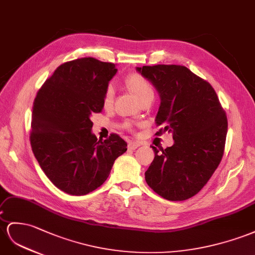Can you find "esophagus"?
I'll return each mask as SVG.
<instances>
[{"instance_id":"esophagus-1","label":"esophagus","mask_w":255,"mask_h":255,"mask_svg":"<svg viewBox=\"0 0 255 255\" xmlns=\"http://www.w3.org/2000/svg\"><path fill=\"white\" fill-rule=\"evenodd\" d=\"M141 145L140 142H129L128 143V148L129 149H135Z\"/></svg>"}]
</instances>
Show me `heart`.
<instances>
[{
	"instance_id": "heart-1",
	"label": "heart",
	"mask_w": 255,
	"mask_h": 255,
	"mask_svg": "<svg viewBox=\"0 0 255 255\" xmlns=\"http://www.w3.org/2000/svg\"><path fill=\"white\" fill-rule=\"evenodd\" d=\"M125 84L128 89L138 98L139 101H143L148 97H154V90L151 83L146 78L143 77L139 73H130L125 78ZM114 102V90L109 86L104 90L102 97V104L106 109L113 106Z\"/></svg>"
}]
</instances>
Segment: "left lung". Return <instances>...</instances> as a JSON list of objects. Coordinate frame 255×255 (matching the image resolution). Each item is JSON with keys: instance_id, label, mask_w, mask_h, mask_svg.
I'll use <instances>...</instances> for the list:
<instances>
[{"instance_id": "1", "label": "left lung", "mask_w": 255, "mask_h": 255, "mask_svg": "<svg viewBox=\"0 0 255 255\" xmlns=\"http://www.w3.org/2000/svg\"><path fill=\"white\" fill-rule=\"evenodd\" d=\"M160 96L156 125L160 135L171 132L174 144L159 152L145 171V181L162 198L193 197L210 180L222 160L227 117L213 87L184 65L136 68Z\"/></svg>"}]
</instances>
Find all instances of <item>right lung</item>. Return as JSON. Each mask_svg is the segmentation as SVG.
<instances>
[{
    "label": "right lung",
    "mask_w": 255,
    "mask_h": 255,
    "mask_svg": "<svg viewBox=\"0 0 255 255\" xmlns=\"http://www.w3.org/2000/svg\"><path fill=\"white\" fill-rule=\"evenodd\" d=\"M115 64L86 57L59 65L38 89L32 111L30 143L46 177L62 192L82 196L108 179L115 159L127 151L119 134L98 140L93 113L116 74Z\"/></svg>",
    "instance_id": "add662e5"
}]
</instances>
